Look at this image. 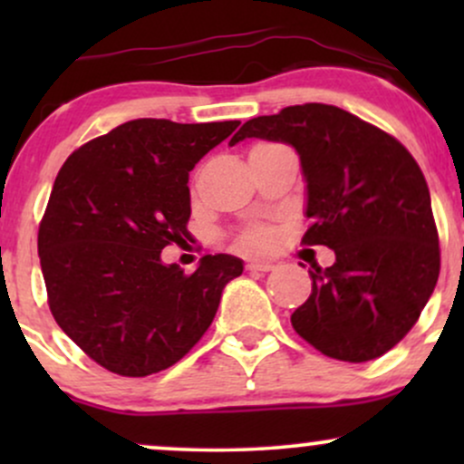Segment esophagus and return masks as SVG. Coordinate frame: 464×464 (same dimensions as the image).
<instances>
[{
    "instance_id": "1",
    "label": "esophagus",
    "mask_w": 464,
    "mask_h": 464,
    "mask_svg": "<svg viewBox=\"0 0 464 464\" xmlns=\"http://www.w3.org/2000/svg\"><path fill=\"white\" fill-rule=\"evenodd\" d=\"M275 266L273 262H250L246 264V270H250V273H270Z\"/></svg>"
}]
</instances>
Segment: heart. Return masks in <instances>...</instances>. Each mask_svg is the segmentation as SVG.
Wrapping results in <instances>:
<instances>
[{
  "label": "heart",
  "mask_w": 464,
  "mask_h": 464,
  "mask_svg": "<svg viewBox=\"0 0 464 464\" xmlns=\"http://www.w3.org/2000/svg\"><path fill=\"white\" fill-rule=\"evenodd\" d=\"M273 231L268 227H250L244 228L236 239V246L242 250H257L266 248L270 242H273Z\"/></svg>",
  "instance_id": "1"
}]
</instances>
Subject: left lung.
Masks as SVG:
<instances>
[{"label": "left lung", "instance_id": "1", "mask_svg": "<svg viewBox=\"0 0 464 464\" xmlns=\"http://www.w3.org/2000/svg\"><path fill=\"white\" fill-rule=\"evenodd\" d=\"M246 137L299 152L305 179V244L335 253L310 268L312 295L292 327L329 358L369 362L419 321L440 270L439 233L423 172L395 137L332 104L285 106L253 117Z\"/></svg>", "mask_w": 464, "mask_h": 464}]
</instances>
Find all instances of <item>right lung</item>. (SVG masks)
I'll list each match as a JSON object with an SVG mask.
<instances>
[{"label":"right lung","instance_id":"add662e5","mask_svg":"<svg viewBox=\"0 0 464 464\" xmlns=\"http://www.w3.org/2000/svg\"><path fill=\"white\" fill-rule=\"evenodd\" d=\"M239 126L130 120L63 163L39 227L58 327L106 371L146 377L202 338L242 259L205 255L196 273L163 264L189 237V172Z\"/></svg>","mask_w":464,"mask_h":464}]
</instances>
